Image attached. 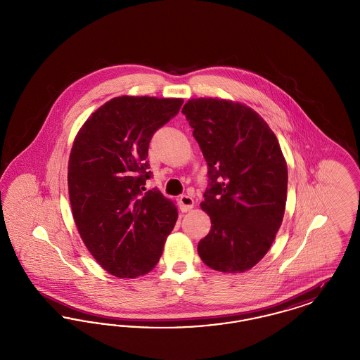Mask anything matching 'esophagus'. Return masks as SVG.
Segmentation results:
<instances>
[{
    "label": "esophagus",
    "mask_w": 360,
    "mask_h": 360,
    "mask_svg": "<svg viewBox=\"0 0 360 360\" xmlns=\"http://www.w3.org/2000/svg\"><path fill=\"white\" fill-rule=\"evenodd\" d=\"M178 202H179V207H181L182 212H188V210H190V209L194 206V200H193L190 195H186V194L181 195L179 200H178Z\"/></svg>",
    "instance_id": "34e87169"
}]
</instances>
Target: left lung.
<instances>
[{"label": "left lung", "instance_id": "obj_1", "mask_svg": "<svg viewBox=\"0 0 360 360\" xmlns=\"http://www.w3.org/2000/svg\"><path fill=\"white\" fill-rule=\"evenodd\" d=\"M182 113L207 163L201 207L212 228L198 255L213 270L244 273L267 254L283 219L288 166L279 143L243 103L197 98Z\"/></svg>", "mask_w": 360, "mask_h": 360}]
</instances>
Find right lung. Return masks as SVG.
I'll return each mask as SVG.
<instances>
[{
    "instance_id": "add662e5",
    "label": "right lung",
    "mask_w": 360,
    "mask_h": 360,
    "mask_svg": "<svg viewBox=\"0 0 360 360\" xmlns=\"http://www.w3.org/2000/svg\"><path fill=\"white\" fill-rule=\"evenodd\" d=\"M181 98L117 97L84 124L71 148L69 194L87 250L119 278L150 273L178 219L158 188L147 160L155 132L175 117Z\"/></svg>"
}]
</instances>
